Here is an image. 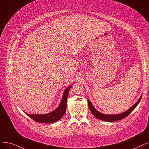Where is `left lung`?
<instances>
[{
    "instance_id": "8db88e82",
    "label": "left lung",
    "mask_w": 149,
    "mask_h": 149,
    "mask_svg": "<svg viewBox=\"0 0 149 149\" xmlns=\"http://www.w3.org/2000/svg\"><path fill=\"white\" fill-rule=\"evenodd\" d=\"M142 96V95L141 96L138 101H137L134 105L131 107H130L129 109L126 110V111H125L123 113H118V114H113V115H107V114L102 113L99 112L98 111H97V110L94 107V106H93L91 102L89 100H88V106H89L90 111L91 112L92 114L97 119H100L102 121H105V122H115V121L123 119L126 117H127L128 115L136 107V106L138 105V104L139 103L141 100Z\"/></svg>"
}]
</instances>
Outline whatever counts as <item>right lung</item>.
Instances as JSON below:
<instances>
[{"label": "right lung", "mask_w": 149, "mask_h": 149, "mask_svg": "<svg viewBox=\"0 0 149 149\" xmlns=\"http://www.w3.org/2000/svg\"><path fill=\"white\" fill-rule=\"evenodd\" d=\"M71 87L72 85L68 86L64 90L61 101L59 106L56 109L54 110L53 111L45 114H29L26 112L25 113H26L27 115H28L30 118L37 122L49 123L57 122V121L59 120L63 117L65 112L67 99Z\"/></svg>", "instance_id": "right-lung-1"}]
</instances>
